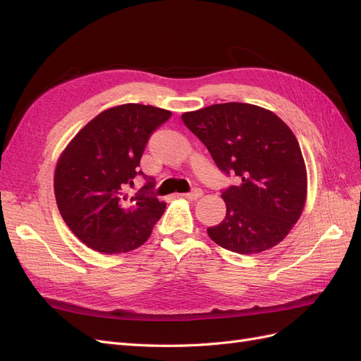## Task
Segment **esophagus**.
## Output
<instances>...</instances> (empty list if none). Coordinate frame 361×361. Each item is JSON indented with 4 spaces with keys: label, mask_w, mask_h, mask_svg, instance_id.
Segmentation results:
<instances>
[{
    "label": "esophagus",
    "mask_w": 361,
    "mask_h": 361,
    "mask_svg": "<svg viewBox=\"0 0 361 361\" xmlns=\"http://www.w3.org/2000/svg\"><path fill=\"white\" fill-rule=\"evenodd\" d=\"M182 195H183V197L190 199V200H197V199H200L202 195H203V191H202L200 188H194L192 191L185 192V194H182Z\"/></svg>",
    "instance_id": "obj_1"
}]
</instances>
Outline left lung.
I'll return each mask as SVG.
<instances>
[{"label":"left lung","instance_id":"1","mask_svg":"<svg viewBox=\"0 0 361 361\" xmlns=\"http://www.w3.org/2000/svg\"><path fill=\"white\" fill-rule=\"evenodd\" d=\"M216 167L235 174L223 190L224 220L207 228L220 247L253 255L277 245L298 221L307 173L297 138L280 117L251 104L227 102L182 114Z\"/></svg>","mask_w":361,"mask_h":361}]
</instances>
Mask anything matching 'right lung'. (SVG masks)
<instances>
[{
	"instance_id": "obj_1",
	"label": "right lung",
	"mask_w": 361,
	"mask_h": 361,
	"mask_svg": "<svg viewBox=\"0 0 361 361\" xmlns=\"http://www.w3.org/2000/svg\"><path fill=\"white\" fill-rule=\"evenodd\" d=\"M170 117L152 105H118L90 120L64 149L54 191L64 223L87 247L120 255L147 241L166 203L152 194L155 179L138 167L150 135ZM137 176L147 183L129 198Z\"/></svg>"
}]
</instances>
